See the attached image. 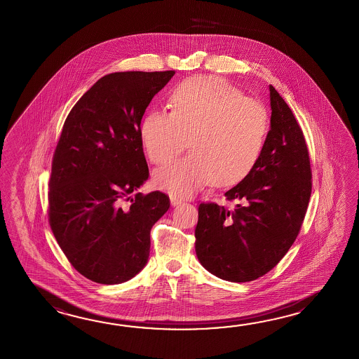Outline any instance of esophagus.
Listing matches in <instances>:
<instances>
[{
	"instance_id": "34e87169",
	"label": "esophagus",
	"mask_w": 359,
	"mask_h": 359,
	"mask_svg": "<svg viewBox=\"0 0 359 359\" xmlns=\"http://www.w3.org/2000/svg\"><path fill=\"white\" fill-rule=\"evenodd\" d=\"M170 202H171V205H179L183 203V199L182 198L174 197V196H171L170 197Z\"/></svg>"
}]
</instances>
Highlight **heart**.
Here are the masks:
<instances>
[{
    "label": "heart",
    "mask_w": 359,
    "mask_h": 359,
    "mask_svg": "<svg viewBox=\"0 0 359 359\" xmlns=\"http://www.w3.org/2000/svg\"><path fill=\"white\" fill-rule=\"evenodd\" d=\"M170 112L151 111L140 126L149 161L161 165L187 147L191 154L154 172L157 188L185 198L208 184L231 187L256 166L270 120L264 104L215 75H196L168 95Z\"/></svg>",
    "instance_id": "obj_1"
}]
</instances>
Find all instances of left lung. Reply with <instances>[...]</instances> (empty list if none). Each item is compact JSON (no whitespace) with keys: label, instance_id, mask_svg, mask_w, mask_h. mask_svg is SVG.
<instances>
[{"label":"left lung","instance_id":"8db88e82","mask_svg":"<svg viewBox=\"0 0 359 359\" xmlns=\"http://www.w3.org/2000/svg\"><path fill=\"white\" fill-rule=\"evenodd\" d=\"M271 129L256 166L225 193L233 208L198 207L196 253L215 276L247 283L266 275L299 234L312 191L307 143L293 111L270 86Z\"/></svg>","mask_w":359,"mask_h":359}]
</instances>
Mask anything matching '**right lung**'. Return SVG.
<instances>
[{
  "instance_id": "right-lung-1",
  "label": "right lung",
  "mask_w": 359,
  "mask_h": 359,
  "mask_svg": "<svg viewBox=\"0 0 359 359\" xmlns=\"http://www.w3.org/2000/svg\"><path fill=\"white\" fill-rule=\"evenodd\" d=\"M174 74L104 75L62 126L52 158L48 221L74 269L98 284L124 283L146 266L151 229L170 207L162 191L130 194L149 175L142 117Z\"/></svg>"
}]
</instances>
